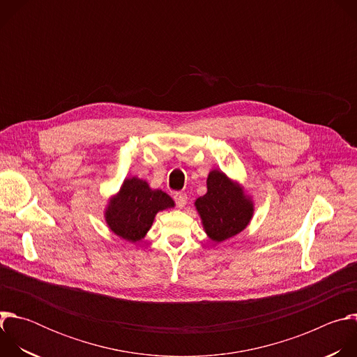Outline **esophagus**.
Segmentation results:
<instances>
[{
  "mask_svg": "<svg viewBox=\"0 0 357 357\" xmlns=\"http://www.w3.org/2000/svg\"><path fill=\"white\" fill-rule=\"evenodd\" d=\"M174 199H175V202H176V206H178L179 209L185 208L186 202H188V196H186V193H175V195H174Z\"/></svg>",
  "mask_w": 357,
  "mask_h": 357,
  "instance_id": "esophagus-1",
  "label": "esophagus"
}]
</instances>
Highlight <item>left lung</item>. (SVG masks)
<instances>
[{
  "label": "left lung",
  "mask_w": 357,
  "mask_h": 357,
  "mask_svg": "<svg viewBox=\"0 0 357 357\" xmlns=\"http://www.w3.org/2000/svg\"><path fill=\"white\" fill-rule=\"evenodd\" d=\"M206 185L208 192L195 200V208L208 237L222 243L247 227L254 205L244 188L222 171H211Z\"/></svg>",
  "instance_id": "obj_1"
}]
</instances>
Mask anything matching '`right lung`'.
<instances>
[{"mask_svg":"<svg viewBox=\"0 0 357 357\" xmlns=\"http://www.w3.org/2000/svg\"><path fill=\"white\" fill-rule=\"evenodd\" d=\"M175 206L172 197L148 182L126 178L120 190L110 197L105 218L109 229L119 237L137 243L145 237L158 212Z\"/></svg>","mask_w":357,"mask_h":357,"instance_id":"add662e5","label":"right lung"}]
</instances>
